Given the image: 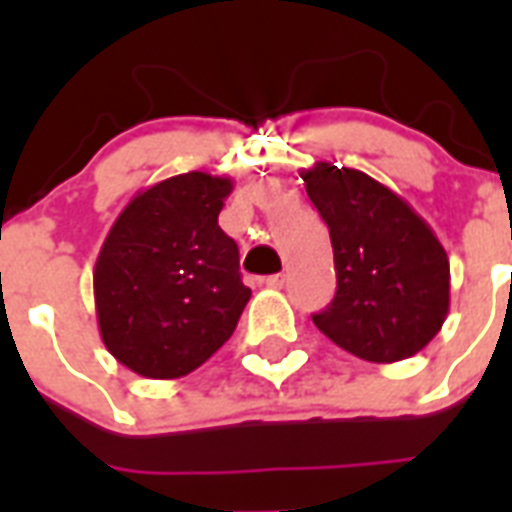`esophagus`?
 I'll use <instances>...</instances> for the list:
<instances>
[{"instance_id": "34e87169", "label": "esophagus", "mask_w": 512, "mask_h": 512, "mask_svg": "<svg viewBox=\"0 0 512 512\" xmlns=\"http://www.w3.org/2000/svg\"><path fill=\"white\" fill-rule=\"evenodd\" d=\"M263 284L268 289H281V284H284V273H273V276H265Z\"/></svg>"}]
</instances>
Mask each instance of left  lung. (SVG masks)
I'll use <instances>...</instances> for the list:
<instances>
[{
    "label": "left lung",
    "instance_id": "left-lung-1",
    "mask_svg": "<svg viewBox=\"0 0 512 512\" xmlns=\"http://www.w3.org/2000/svg\"><path fill=\"white\" fill-rule=\"evenodd\" d=\"M300 177L329 225L337 273L313 324L374 364L420 353L449 313V257L433 228L366 172L316 162Z\"/></svg>",
    "mask_w": 512,
    "mask_h": 512
}]
</instances>
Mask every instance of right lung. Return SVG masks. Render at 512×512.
<instances>
[{
	"label": "right lung",
	"instance_id": "right-lung-1",
	"mask_svg": "<svg viewBox=\"0 0 512 512\" xmlns=\"http://www.w3.org/2000/svg\"><path fill=\"white\" fill-rule=\"evenodd\" d=\"M231 177L185 172L132 196L100 247L92 287L108 353L140 377L199 369L239 324L252 289L217 225Z\"/></svg>",
	"mask_w": 512,
	"mask_h": 512
}]
</instances>
